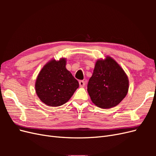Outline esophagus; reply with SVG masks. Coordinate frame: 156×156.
<instances>
[{"instance_id":"obj_1","label":"esophagus","mask_w":156,"mask_h":156,"mask_svg":"<svg viewBox=\"0 0 156 156\" xmlns=\"http://www.w3.org/2000/svg\"><path fill=\"white\" fill-rule=\"evenodd\" d=\"M79 86L81 87H84V85H85V82L84 81H79Z\"/></svg>"}]
</instances>
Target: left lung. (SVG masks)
Segmentation results:
<instances>
[{
    "mask_svg": "<svg viewBox=\"0 0 156 156\" xmlns=\"http://www.w3.org/2000/svg\"><path fill=\"white\" fill-rule=\"evenodd\" d=\"M128 88V78L115 60L107 56L97 61L87 85L94 104L102 108L115 107L126 97Z\"/></svg>",
    "mask_w": 156,
    "mask_h": 156,
    "instance_id": "obj_1",
    "label": "left lung"
}]
</instances>
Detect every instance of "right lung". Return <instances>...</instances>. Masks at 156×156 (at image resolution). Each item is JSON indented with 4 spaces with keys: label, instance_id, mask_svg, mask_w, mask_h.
<instances>
[{
    "label": "right lung",
    "instance_id": "obj_1",
    "mask_svg": "<svg viewBox=\"0 0 156 156\" xmlns=\"http://www.w3.org/2000/svg\"><path fill=\"white\" fill-rule=\"evenodd\" d=\"M65 58L51 60L37 77L36 92L40 100L51 107L66 103L79 87V83L66 68Z\"/></svg>",
    "mask_w": 156,
    "mask_h": 156
}]
</instances>
